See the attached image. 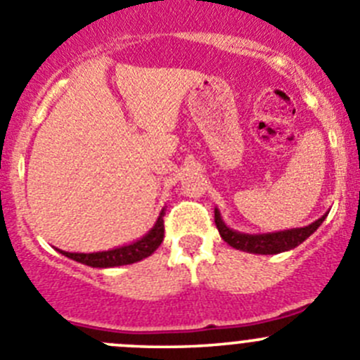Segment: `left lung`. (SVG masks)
I'll return each instance as SVG.
<instances>
[{
	"label": "left lung",
	"mask_w": 360,
	"mask_h": 360,
	"mask_svg": "<svg viewBox=\"0 0 360 360\" xmlns=\"http://www.w3.org/2000/svg\"><path fill=\"white\" fill-rule=\"evenodd\" d=\"M215 212V226L219 229L222 240L231 248L238 249V251L251 252V255H279V252L290 251L295 249L297 245L302 244L306 238L316 231L325 221L327 214L321 215L311 224L304 226V228H292V229H283V231H269V233H242L237 229L229 228L222 219L219 208H214Z\"/></svg>",
	"instance_id": "obj_1"
}]
</instances>
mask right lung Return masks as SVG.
Listing matches in <instances>:
<instances>
[{"label":"right lung","mask_w":360,"mask_h":360,"mask_svg":"<svg viewBox=\"0 0 360 360\" xmlns=\"http://www.w3.org/2000/svg\"><path fill=\"white\" fill-rule=\"evenodd\" d=\"M166 212V207H162L159 217H157L155 224L150 228L148 233L143 235L138 240L131 242V244L120 245V248L108 249V251H98V252H68L56 249L67 258L74 259L83 265L94 266V269H111V266H122V265H131V263H138L141 259L148 258L157 251L164 240V221L162 215Z\"/></svg>","instance_id":"obj_1"}]
</instances>
